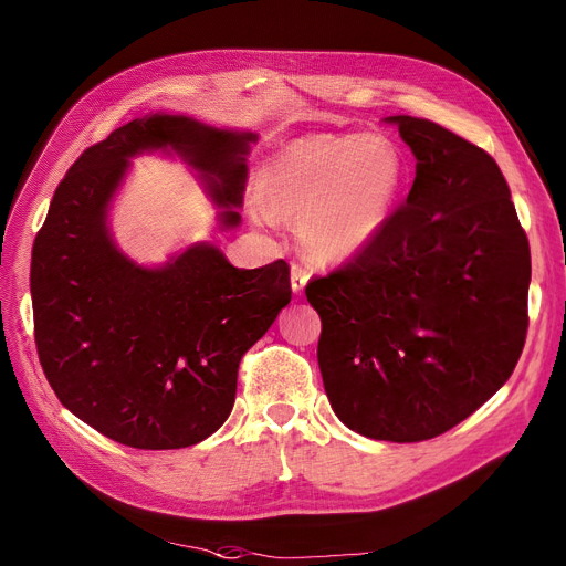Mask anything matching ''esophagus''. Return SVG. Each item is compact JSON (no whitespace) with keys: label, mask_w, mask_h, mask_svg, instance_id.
Returning <instances> with one entry per match:
<instances>
[{"label":"esophagus","mask_w":566,"mask_h":566,"mask_svg":"<svg viewBox=\"0 0 566 566\" xmlns=\"http://www.w3.org/2000/svg\"><path fill=\"white\" fill-rule=\"evenodd\" d=\"M306 281H310V271H306V269L300 266V264H293V269H290V285H293V293H295V295H302V293H304Z\"/></svg>","instance_id":"34e87169"}]
</instances>
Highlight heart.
<instances>
[{
    "mask_svg": "<svg viewBox=\"0 0 566 566\" xmlns=\"http://www.w3.org/2000/svg\"><path fill=\"white\" fill-rule=\"evenodd\" d=\"M406 181L401 150L378 134H318L283 146L262 169L266 208L300 219L304 252L321 264H342L378 238ZM264 208L254 217L271 221Z\"/></svg>",
    "mask_w": 566,
    "mask_h": 566,
    "instance_id": "heart-1",
    "label": "heart"
}]
</instances>
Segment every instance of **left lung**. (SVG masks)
Masks as SVG:
<instances>
[{"label":"left lung","mask_w":566,"mask_h":566,"mask_svg":"<svg viewBox=\"0 0 566 566\" xmlns=\"http://www.w3.org/2000/svg\"><path fill=\"white\" fill-rule=\"evenodd\" d=\"M416 179L385 231L306 283L335 416L380 441L439 437L489 401L526 339L531 254L501 167L432 119L391 115Z\"/></svg>","instance_id":"8db88e82"}]
</instances>
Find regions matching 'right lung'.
Returning <instances> with one entry per match:
<instances>
[{
    "instance_id": "right-lung-1",
    "label": "right lung",
    "mask_w": 566,
    "mask_h": 566,
    "mask_svg": "<svg viewBox=\"0 0 566 566\" xmlns=\"http://www.w3.org/2000/svg\"><path fill=\"white\" fill-rule=\"evenodd\" d=\"M252 132L150 113L90 146L59 184L32 245L40 364L59 401L132 449H186L214 434L235 401L238 366L290 302L283 260L235 269L196 243L148 269L117 250L108 208L129 158L175 153L198 169L221 229L241 224Z\"/></svg>"
}]
</instances>
